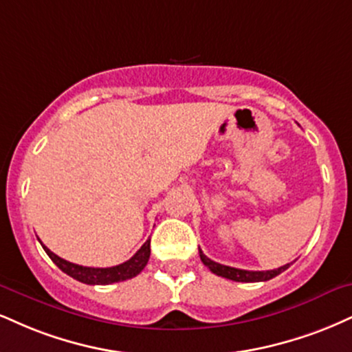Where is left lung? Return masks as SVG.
<instances>
[{
  "mask_svg": "<svg viewBox=\"0 0 352 352\" xmlns=\"http://www.w3.org/2000/svg\"><path fill=\"white\" fill-rule=\"evenodd\" d=\"M198 251H200L201 262L211 270V272L219 275V277L230 278V280H234V282H265L290 267V264H285L282 265V267L274 269V270H243V269L230 267V265L218 264V262L208 259V257L201 252V249H198Z\"/></svg>",
  "mask_w": 352,
  "mask_h": 352,
  "instance_id": "1",
  "label": "left lung"
}]
</instances>
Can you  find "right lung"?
Returning <instances> with one entry per match:
<instances>
[{
	"label": "right lung",
	"mask_w": 352,
	"mask_h": 352,
	"mask_svg": "<svg viewBox=\"0 0 352 352\" xmlns=\"http://www.w3.org/2000/svg\"><path fill=\"white\" fill-rule=\"evenodd\" d=\"M42 248H44L47 256L62 272L74 277L75 280L87 283V285H108V283L133 278L146 267L151 256V239H147L129 261L122 262L120 265H114V267H83V265L72 264V262L62 259L57 254H54L50 249L45 248L44 244H42Z\"/></svg>",
	"instance_id": "right-lung-1"
}]
</instances>
